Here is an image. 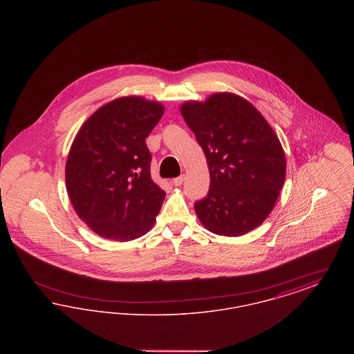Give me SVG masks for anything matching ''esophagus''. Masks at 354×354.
<instances>
[{"label": "esophagus", "mask_w": 354, "mask_h": 354, "mask_svg": "<svg viewBox=\"0 0 354 354\" xmlns=\"http://www.w3.org/2000/svg\"><path fill=\"white\" fill-rule=\"evenodd\" d=\"M185 175H180V176H178V178H175V179H174V182H172V183H174V185H175V187H179V185H182V183H183V182H185Z\"/></svg>", "instance_id": "esophagus-1"}]
</instances>
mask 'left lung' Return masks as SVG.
I'll use <instances>...</instances> for the list:
<instances>
[{"instance_id": "obj_1", "label": "left lung", "mask_w": 354, "mask_h": 354, "mask_svg": "<svg viewBox=\"0 0 354 354\" xmlns=\"http://www.w3.org/2000/svg\"><path fill=\"white\" fill-rule=\"evenodd\" d=\"M209 169V191L195 203L204 228L221 236L251 232L268 218L286 180L283 146L252 103L215 93L180 106Z\"/></svg>"}]
</instances>
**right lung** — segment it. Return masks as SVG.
Masks as SVG:
<instances>
[{
	"label": "right lung",
	"instance_id": "1",
	"mask_svg": "<svg viewBox=\"0 0 354 354\" xmlns=\"http://www.w3.org/2000/svg\"><path fill=\"white\" fill-rule=\"evenodd\" d=\"M165 106L129 95L107 102L84 120L68 151L65 179L78 218L104 239L146 235L166 192L153 183L146 138Z\"/></svg>",
	"mask_w": 354,
	"mask_h": 354
}]
</instances>
